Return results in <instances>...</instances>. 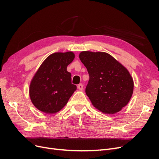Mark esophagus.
Returning a JSON list of instances; mask_svg holds the SVG:
<instances>
[{
	"label": "esophagus",
	"mask_w": 159,
	"mask_h": 159,
	"mask_svg": "<svg viewBox=\"0 0 159 159\" xmlns=\"http://www.w3.org/2000/svg\"><path fill=\"white\" fill-rule=\"evenodd\" d=\"M78 88L80 89V90H82L83 88H84V85L82 84H80L79 85H78Z\"/></svg>",
	"instance_id": "obj_1"
}]
</instances>
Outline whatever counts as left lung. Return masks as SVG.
Listing matches in <instances>:
<instances>
[{"label": "left lung", "instance_id": "obj_1", "mask_svg": "<svg viewBox=\"0 0 159 159\" xmlns=\"http://www.w3.org/2000/svg\"><path fill=\"white\" fill-rule=\"evenodd\" d=\"M79 57L89 75L85 93L92 105L107 114L121 111L133 92L134 83L129 71L105 52L84 51Z\"/></svg>", "mask_w": 159, "mask_h": 159}]
</instances>
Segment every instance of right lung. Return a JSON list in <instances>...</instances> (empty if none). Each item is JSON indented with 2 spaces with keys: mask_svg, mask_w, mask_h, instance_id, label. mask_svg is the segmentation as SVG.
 I'll use <instances>...</instances> for the list:
<instances>
[{
  "mask_svg": "<svg viewBox=\"0 0 159 159\" xmlns=\"http://www.w3.org/2000/svg\"><path fill=\"white\" fill-rule=\"evenodd\" d=\"M72 52H56L43 61L31 81L29 94L33 105L47 114L58 112L76 90L71 75L67 71L74 60Z\"/></svg>",
  "mask_w": 159,
  "mask_h": 159,
  "instance_id": "add662e5",
  "label": "right lung"
}]
</instances>
